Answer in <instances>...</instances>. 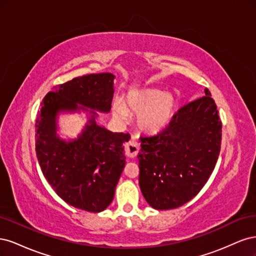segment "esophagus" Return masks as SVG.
<instances>
[{
    "mask_svg": "<svg viewBox=\"0 0 256 256\" xmlns=\"http://www.w3.org/2000/svg\"><path fill=\"white\" fill-rule=\"evenodd\" d=\"M138 150H140V146H138V144L134 140V138H131V140L127 142L125 145V152L127 157L129 158H134L138 152Z\"/></svg>",
    "mask_w": 256,
    "mask_h": 256,
    "instance_id": "34e87169",
    "label": "esophagus"
}]
</instances>
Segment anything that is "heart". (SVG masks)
Wrapping results in <instances>:
<instances>
[{
    "mask_svg": "<svg viewBox=\"0 0 256 256\" xmlns=\"http://www.w3.org/2000/svg\"><path fill=\"white\" fill-rule=\"evenodd\" d=\"M112 108L115 116L122 120L127 118V112L138 114V127L147 134H157L171 122L176 99L172 94L158 88L134 90L125 96L124 104L115 100Z\"/></svg>",
    "mask_w": 256,
    "mask_h": 256,
    "instance_id": "obj_1",
    "label": "heart"
}]
</instances>
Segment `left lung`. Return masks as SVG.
I'll list each match as a JSON object with an SVG mask.
<instances>
[{"instance_id": "left-lung-1", "label": "left lung", "mask_w": 256, "mask_h": 256, "mask_svg": "<svg viewBox=\"0 0 256 256\" xmlns=\"http://www.w3.org/2000/svg\"><path fill=\"white\" fill-rule=\"evenodd\" d=\"M222 122L207 88L184 106L156 136L141 138L138 184L157 210L177 208L194 198L212 175L221 148Z\"/></svg>"}]
</instances>
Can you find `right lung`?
I'll return each mask as SVG.
<instances>
[{"label":"right lung","mask_w":256,"mask_h":256,"mask_svg":"<svg viewBox=\"0 0 256 256\" xmlns=\"http://www.w3.org/2000/svg\"><path fill=\"white\" fill-rule=\"evenodd\" d=\"M110 72L78 76L56 86L42 102L36 118V154L44 176L69 205L100 212L111 204L126 164L124 143L130 136L112 132L96 122L109 113L114 94ZM88 112L90 118L76 139L59 138L60 112Z\"/></svg>","instance_id":"right-lung-1"}]
</instances>
